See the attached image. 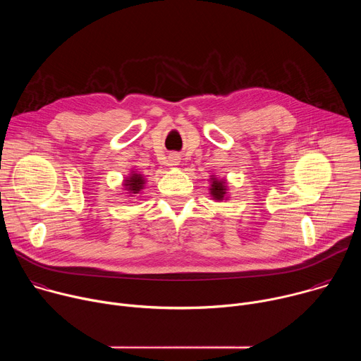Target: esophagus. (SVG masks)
<instances>
[{
  "mask_svg": "<svg viewBox=\"0 0 361 361\" xmlns=\"http://www.w3.org/2000/svg\"><path fill=\"white\" fill-rule=\"evenodd\" d=\"M170 163H171V166H177L178 164V159L177 157H171Z\"/></svg>",
  "mask_w": 361,
  "mask_h": 361,
  "instance_id": "obj_1",
  "label": "esophagus"
}]
</instances>
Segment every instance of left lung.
<instances>
[{
  "instance_id": "left-lung-1",
  "label": "left lung",
  "mask_w": 361,
  "mask_h": 361,
  "mask_svg": "<svg viewBox=\"0 0 361 361\" xmlns=\"http://www.w3.org/2000/svg\"><path fill=\"white\" fill-rule=\"evenodd\" d=\"M212 195L216 200H223L226 195V187H224V181H219L213 178V184H212Z\"/></svg>"
}]
</instances>
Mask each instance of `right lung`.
Masks as SVG:
<instances>
[{"mask_svg":"<svg viewBox=\"0 0 361 361\" xmlns=\"http://www.w3.org/2000/svg\"><path fill=\"white\" fill-rule=\"evenodd\" d=\"M144 178L140 174H131L128 180H126V187L131 194H138V191L142 188Z\"/></svg>","mask_w":361,"mask_h":361,"instance_id":"right-lung-1","label":"right lung"}]
</instances>
